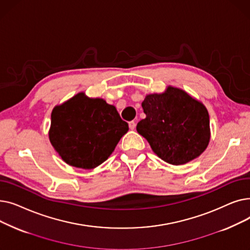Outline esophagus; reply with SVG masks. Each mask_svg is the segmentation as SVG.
I'll use <instances>...</instances> for the list:
<instances>
[{"label": "esophagus", "mask_w": 250, "mask_h": 250, "mask_svg": "<svg viewBox=\"0 0 250 250\" xmlns=\"http://www.w3.org/2000/svg\"><path fill=\"white\" fill-rule=\"evenodd\" d=\"M136 122H134V121H132V122H129L128 123V127L130 128V129H135V127H136Z\"/></svg>", "instance_id": "1"}]
</instances>
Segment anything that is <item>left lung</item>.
<instances>
[{"instance_id": "obj_1", "label": "left lung", "mask_w": 250, "mask_h": 250, "mask_svg": "<svg viewBox=\"0 0 250 250\" xmlns=\"http://www.w3.org/2000/svg\"><path fill=\"white\" fill-rule=\"evenodd\" d=\"M142 107L146 118L137 125L138 133L165 162L186 164L208 147V110L183 90L168 87L163 94L148 95Z\"/></svg>"}]
</instances>
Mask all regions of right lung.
<instances>
[{"mask_svg":"<svg viewBox=\"0 0 250 250\" xmlns=\"http://www.w3.org/2000/svg\"><path fill=\"white\" fill-rule=\"evenodd\" d=\"M127 130L113 105L79 93L52 110L49 140L65 163L92 169L108 158Z\"/></svg>","mask_w":250,"mask_h":250,"instance_id":"obj_1","label":"right lung"}]
</instances>
